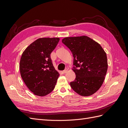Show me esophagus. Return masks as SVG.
Instances as JSON below:
<instances>
[{"instance_id": "esophagus-1", "label": "esophagus", "mask_w": 128, "mask_h": 128, "mask_svg": "<svg viewBox=\"0 0 128 128\" xmlns=\"http://www.w3.org/2000/svg\"><path fill=\"white\" fill-rule=\"evenodd\" d=\"M68 72V69H65L63 71L64 73H66Z\"/></svg>"}]
</instances>
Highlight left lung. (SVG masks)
Masks as SVG:
<instances>
[{"label":"left lung","instance_id":"left-lung-1","mask_svg":"<svg viewBox=\"0 0 128 128\" xmlns=\"http://www.w3.org/2000/svg\"><path fill=\"white\" fill-rule=\"evenodd\" d=\"M62 42L74 57L76 78L70 83L71 88L82 96L94 94L102 86L106 75V53L97 42L86 36L66 37Z\"/></svg>","mask_w":128,"mask_h":128}]
</instances>
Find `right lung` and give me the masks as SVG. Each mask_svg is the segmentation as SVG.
Masks as SVG:
<instances>
[{"mask_svg": "<svg viewBox=\"0 0 128 128\" xmlns=\"http://www.w3.org/2000/svg\"><path fill=\"white\" fill-rule=\"evenodd\" d=\"M59 40V38H39L22 53L20 62L21 76L35 95L46 96L55 88L59 74L53 66L51 53Z\"/></svg>", "mask_w": 128, "mask_h": 128, "instance_id": "add662e5", "label": "right lung"}]
</instances>
